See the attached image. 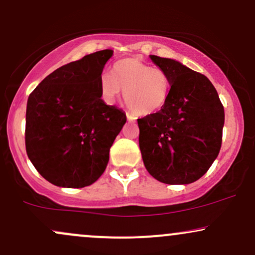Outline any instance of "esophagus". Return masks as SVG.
<instances>
[{"label":"esophagus","mask_w":255,"mask_h":255,"mask_svg":"<svg viewBox=\"0 0 255 255\" xmlns=\"http://www.w3.org/2000/svg\"><path fill=\"white\" fill-rule=\"evenodd\" d=\"M127 118H128V122H134V121H136V117L132 116V115H131V113H128V112H127Z\"/></svg>","instance_id":"esophagus-1"}]
</instances>
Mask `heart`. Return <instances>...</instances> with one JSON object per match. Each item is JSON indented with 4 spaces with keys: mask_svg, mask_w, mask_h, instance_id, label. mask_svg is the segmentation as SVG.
<instances>
[{
    "mask_svg": "<svg viewBox=\"0 0 255 255\" xmlns=\"http://www.w3.org/2000/svg\"><path fill=\"white\" fill-rule=\"evenodd\" d=\"M168 75L138 58L115 63L111 75L100 77V92L107 104H115L124 92L125 103L136 115H154L163 109L169 98Z\"/></svg>",
    "mask_w": 255,
    "mask_h": 255,
    "instance_id": "obj_1",
    "label": "heart"
}]
</instances>
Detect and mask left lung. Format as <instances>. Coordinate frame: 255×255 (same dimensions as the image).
<instances>
[{"instance_id": "1", "label": "left lung", "mask_w": 255, "mask_h": 255, "mask_svg": "<svg viewBox=\"0 0 255 255\" xmlns=\"http://www.w3.org/2000/svg\"><path fill=\"white\" fill-rule=\"evenodd\" d=\"M150 58L168 75L170 89L162 110L137 119L143 162L158 181L191 184L208 172L220 152L223 105L203 74L174 59Z\"/></svg>"}]
</instances>
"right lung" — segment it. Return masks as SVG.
<instances>
[{"instance_id":"right-lung-1","label":"right lung","mask_w":255,"mask_h":255,"mask_svg":"<svg viewBox=\"0 0 255 255\" xmlns=\"http://www.w3.org/2000/svg\"><path fill=\"white\" fill-rule=\"evenodd\" d=\"M112 50L56 69L28 97L26 151L39 174L59 187L92 185L106 169L127 115L104 103L100 77Z\"/></svg>"}]
</instances>
